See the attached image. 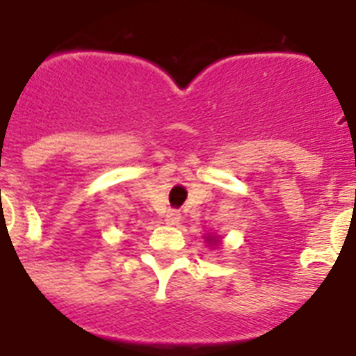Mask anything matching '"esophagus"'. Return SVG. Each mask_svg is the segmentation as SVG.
Here are the masks:
<instances>
[{
  "label": "esophagus",
  "instance_id": "esophagus-1",
  "mask_svg": "<svg viewBox=\"0 0 356 356\" xmlns=\"http://www.w3.org/2000/svg\"><path fill=\"white\" fill-rule=\"evenodd\" d=\"M180 221H181V213L178 212V210H169V212L165 213V225L176 226V225H180Z\"/></svg>",
  "mask_w": 356,
  "mask_h": 356
}]
</instances>
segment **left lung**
<instances>
[{
	"label": "left lung",
	"mask_w": 356,
	"mask_h": 356,
	"mask_svg": "<svg viewBox=\"0 0 356 356\" xmlns=\"http://www.w3.org/2000/svg\"><path fill=\"white\" fill-rule=\"evenodd\" d=\"M207 242L209 244H217V237H207Z\"/></svg>",
	"instance_id": "obj_1"
}]
</instances>
